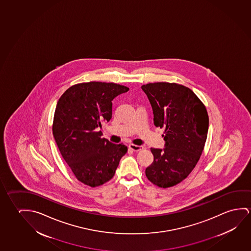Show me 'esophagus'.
Instances as JSON below:
<instances>
[{
    "instance_id": "1",
    "label": "esophagus",
    "mask_w": 251,
    "mask_h": 251,
    "mask_svg": "<svg viewBox=\"0 0 251 251\" xmlns=\"http://www.w3.org/2000/svg\"><path fill=\"white\" fill-rule=\"evenodd\" d=\"M128 148H129V150H131V151H135V152H137V151H142V150H143V146H138V145H134V144H130L129 146H128Z\"/></svg>"
}]
</instances>
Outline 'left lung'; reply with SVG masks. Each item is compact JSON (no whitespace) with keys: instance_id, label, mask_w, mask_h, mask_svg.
<instances>
[{"instance_id":"obj_1","label":"left lung","mask_w":251,"mask_h":251,"mask_svg":"<svg viewBox=\"0 0 251 251\" xmlns=\"http://www.w3.org/2000/svg\"><path fill=\"white\" fill-rule=\"evenodd\" d=\"M142 89L151 102L154 125L165 127L164 148H151L154 162L145 170L146 176L161 188L176 185L200 159L208 135V113L185 86L155 82L143 85Z\"/></svg>"}]
</instances>
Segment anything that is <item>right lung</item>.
I'll list each match as a JSON object with an SVG mask.
<instances>
[{"mask_svg": "<svg viewBox=\"0 0 251 251\" xmlns=\"http://www.w3.org/2000/svg\"><path fill=\"white\" fill-rule=\"evenodd\" d=\"M116 83L90 81L62 94L54 111L53 135L65 162L79 181L97 187L115 175L127 147L102 138V121L112 117V100L128 91Z\"/></svg>", "mask_w": 251, "mask_h": 251, "instance_id": "1", "label": "right lung"}]
</instances>
